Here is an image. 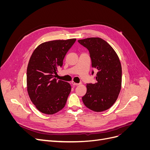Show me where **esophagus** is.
Masks as SVG:
<instances>
[{
  "label": "esophagus",
  "instance_id": "34e87169",
  "mask_svg": "<svg viewBox=\"0 0 150 150\" xmlns=\"http://www.w3.org/2000/svg\"><path fill=\"white\" fill-rule=\"evenodd\" d=\"M72 84L74 85V86H78V85L81 84V83H74V81H72Z\"/></svg>",
  "mask_w": 150,
  "mask_h": 150
}]
</instances>
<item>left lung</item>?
I'll list each match as a JSON object with an SVG mask.
<instances>
[{"mask_svg": "<svg viewBox=\"0 0 150 150\" xmlns=\"http://www.w3.org/2000/svg\"><path fill=\"white\" fill-rule=\"evenodd\" d=\"M88 49L91 65L96 71L94 84L87 83V91L82 98L84 105L96 112L110 108L118 97L121 88V62L114 49L105 40L99 38L78 40ZM94 71L91 72L94 74Z\"/></svg>", "mask_w": 150, "mask_h": 150, "instance_id": "1", "label": "left lung"}]
</instances>
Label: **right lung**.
Instances as JSON below:
<instances>
[{
  "mask_svg": "<svg viewBox=\"0 0 150 150\" xmlns=\"http://www.w3.org/2000/svg\"><path fill=\"white\" fill-rule=\"evenodd\" d=\"M76 39L56 40L44 42L36 48L27 69V86L31 101L42 113L53 115L64 107L71 86L56 79L57 69L61 67L68 51Z\"/></svg>",
  "mask_w": 150,
  "mask_h": 150,
  "instance_id": "obj_1",
  "label": "right lung"
}]
</instances>
